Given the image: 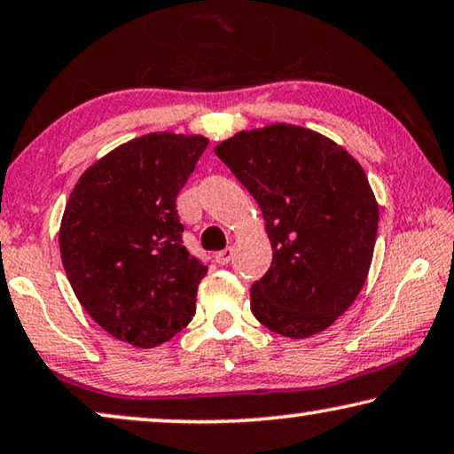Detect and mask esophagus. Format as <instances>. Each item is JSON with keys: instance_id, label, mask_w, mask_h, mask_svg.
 I'll return each instance as SVG.
<instances>
[{"instance_id": "obj_1", "label": "esophagus", "mask_w": 454, "mask_h": 454, "mask_svg": "<svg viewBox=\"0 0 454 454\" xmlns=\"http://www.w3.org/2000/svg\"><path fill=\"white\" fill-rule=\"evenodd\" d=\"M231 257H233L231 247H225V249H221V251H217V254H215V260H217L219 266H227V263L231 262Z\"/></svg>"}]
</instances>
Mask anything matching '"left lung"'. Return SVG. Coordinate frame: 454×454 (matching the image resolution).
<instances>
[{"mask_svg":"<svg viewBox=\"0 0 454 454\" xmlns=\"http://www.w3.org/2000/svg\"><path fill=\"white\" fill-rule=\"evenodd\" d=\"M260 205L274 249L251 284V312L270 331L304 339L355 302L372 266L380 208L357 160L317 131L270 125L215 148Z\"/></svg>","mask_w":454,"mask_h":454,"instance_id":"left-lung-1","label":"left lung"}]
</instances>
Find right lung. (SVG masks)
I'll return each instance as SVG.
<instances>
[{
	"instance_id": "add662e5",
	"label": "right lung",
	"mask_w": 454,
	"mask_h": 454,
	"mask_svg": "<svg viewBox=\"0 0 454 454\" xmlns=\"http://www.w3.org/2000/svg\"><path fill=\"white\" fill-rule=\"evenodd\" d=\"M207 137L148 134L82 174L60 225L79 302L115 339L150 348L191 323L207 266L184 247L176 197Z\"/></svg>"
}]
</instances>
